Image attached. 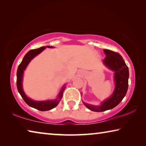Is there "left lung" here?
<instances>
[{
    "label": "left lung",
    "instance_id": "8db88e82",
    "mask_svg": "<svg viewBox=\"0 0 146 146\" xmlns=\"http://www.w3.org/2000/svg\"><path fill=\"white\" fill-rule=\"evenodd\" d=\"M106 58L102 60L104 65L114 72L115 87L112 95L101 102L99 106L91 105L83 102L86 108L93 111L101 112L116 107L126 95L128 88L129 69L119 53L109 49H104Z\"/></svg>",
    "mask_w": 146,
    "mask_h": 146
}]
</instances>
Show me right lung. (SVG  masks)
Returning a JSON list of instances; mask_svg holds the SVG:
<instances>
[{
	"instance_id": "right-lung-1",
	"label": "right lung",
	"mask_w": 146,
	"mask_h": 146,
	"mask_svg": "<svg viewBox=\"0 0 146 146\" xmlns=\"http://www.w3.org/2000/svg\"><path fill=\"white\" fill-rule=\"evenodd\" d=\"M46 48H53L54 47L47 46L44 47H41V48L38 49H31V50L29 51L26 54L25 56H24L21 63L19 66L17 72V87L20 95H21V97H23L24 100L25 101V102L28 106H29L31 108L36 109L38 110L42 111H45L52 110L53 108H55L58 104V103L60 102L62 98L63 92L66 88V85H63L62 87L61 88V90L59 91L57 97L55 99L52 100H46L41 101L34 100L31 99L30 98H29L26 95V93H24L23 87V80L24 71H25L27 66H28L29 63L30 62L32 59L35 57L36 56H37L41 52H42Z\"/></svg>"
}]
</instances>
